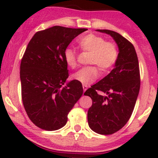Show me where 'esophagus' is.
<instances>
[{
    "label": "esophagus",
    "mask_w": 158,
    "mask_h": 158,
    "mask_svg": "<svg viewBox=\"0 0 158 158\" xmlns=\"http://www.w3.org/2000/svg\"><path fill=\"white\" fill-rule=\"evenodd\" d=\"M87 85H85V84H82V88H83V91H86V89H87Z\"/></svg>",
    "instance_id": "esophagus-1"
}]
</instances>
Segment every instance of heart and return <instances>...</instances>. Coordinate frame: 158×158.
<instances>
[{
	"instance_id": "1",
	"label": "heart",
	"mask_w": 158,
	"mask_h": 158,
	"mask_svg": "<svg viewBox=\"0 0 158 158\" xmlns=\"http://www.w3.org/2000/svg\"><path fill=\"white\" fill-rule=\"evenodd\" d=\"M77 44L82 52H90L89 64H95L82 68L73 74V79L82 84H90L98 78L99 67L105 72L113 68L117 60L118 49L116 44L108 42L100 35L94 34L82 35L77 40ZM64 59L66 64L71 69H75L77 66L78 56L73 49L70 48L65 49Z\"/></svg>"
}]
</instances>
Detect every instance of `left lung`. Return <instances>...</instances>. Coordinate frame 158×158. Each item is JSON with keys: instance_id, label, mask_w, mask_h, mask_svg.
Listing matches in <instances>:
<instances>
[{"instance_id": "8db88e82", "label": "left lung", "mask_w": 158, "mask_h": 158, "mask_svg": "<svg viewBox=\"0 0 158 158\" xmlns=\"http://www.w3.org/2000/svg\"><path fill=\"white\" fill-rule=\"evenodd\" d=\"M98 31L111 35L119 47L114 69L84 93L92 99L87 113L89 127L106 135L120 130L130 119L140 89V72L134 45L115 31Z\"/></svg>"}]
</instances>
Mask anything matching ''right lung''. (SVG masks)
<instances>
[{
	"mask_svg": "<svg viewBox=\"0 0 158 158\" xmlns=\"http://www.w3.org/2000/svg\"><path fill=\"white\" fill-rule=\"evenodd\" d=\"M86 28L54 26L35 34L20 64L21 95L30 120L43 130L61 128L83 93L82 83L69 77L64 52Z\"/></svg>",
	"mask_w": 158,
	"mask_h": 158,
	"instance_id": "1",
	"label": "right lung"
}]
</instances>
